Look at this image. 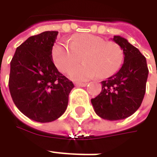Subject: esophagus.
<instances>
[{"instance_id":"esophagus-1","label":"esophagus","mask_w":157,"mask_h":157,"mask_svg":"<svg viewBox=\"0 0 157 157\" xmlns=\"http://www.w3.org/2000/svg\"><path fill=\"white\" fill-rule=\"evenodd\" d=\"M75 85H76V86H81V87H84V86H86L87 83H86V82H76V83H75Z\"/></svg>"}]
</instances>
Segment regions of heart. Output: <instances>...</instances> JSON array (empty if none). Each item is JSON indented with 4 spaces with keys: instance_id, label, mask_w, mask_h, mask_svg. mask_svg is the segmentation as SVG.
<instances>
[{
    "instance_id": "heart-1",
    "label": "heart",
    "mask_w": 157,
    "mask_h": 157,
    "mask_svg": "<svg viewBox=\"0 0 157 157\" xmlns=\"http://www.w3.org/2000/svg\"><path fill=\"white\" fill-rule=\"evenodd\" d=\"M74 67L69 76L76 81H86L98 76L105 79L112 76L121 67L123 53L118 45L106 41L98 36L80 33L74 36L70 44L58 41L52 49V58L59 71L67 72Z\"/></svg>"
}]
</instances>
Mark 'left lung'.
Instances as JSON below:
<instances>
[{
    "label": "left lung",
    "mask_w": 157,
    "mask_h": 157,
    "mask_svg": "<svg viewBox=\"0 0 157 157\" xmlns=\"http://www.w3.org/2000/svg\"><path fill=\"white\" fill-rule=\"evenodd\" d=\"M112 40L124 54V63L117 73L102 81V91L91 99L94 112L108 121L125 119L140 107L146 92L148 68L146 58L120 36Z\"/></svg>",
    "instance_id": "obj_1"
}]
</instances>
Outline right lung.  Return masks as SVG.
<instances>
[{
	"label": "right lung",
	"instance_id": "1",
	"mask_svg": "<svg viewBox=\"0 0 157 157\" xmlns=\"http://www.w3.org/2000/svg\"><path fill=\"white\" fill-rule=\"evenodd\" d=\"M58 33L47 31L30 36L16 49L10 62L9 89L13 103L26 117L41 123L63 114L74 87L53 62Z\"/></svg>",
	"mask_w": 157,
	"mask_h": 157
}]
</instances>
